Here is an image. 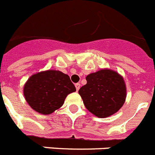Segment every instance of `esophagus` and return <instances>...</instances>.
Here are the masks:
<instances>
[{
	"instance_id": "1",
	"label": "esophagus",
	"mask_w": 155,
	"mask_h": 155,
	"mask_svg": "<svg viewBox=\"0 0 155 155\" xmlns=\"http://www.w3.org/2000/svg\"><path fill=\"white\" fill-rule=\"evenodd\" d=\"M75 86H76V91L79 90V88H80V83H76L75 84Z\"/></svg>"
}]
</instances>
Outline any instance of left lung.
Here are the masks:
<instances>
[{
	"mask_svg": "<svg viewBox=\"0 0 155 155\" xmlns=\"http://www.w3.org/2000/svg\"><path fill=\"white\" fill-rule=\"evenodd\" d=\"M86 84L79 93L88 110L98 117L117 112L125 102L126 86L122 76L110 69H101L88 75Z\"/></svg>",
	"mask_w": 155,
	"mask_h": 155,
	"instance_id": "8db88e82",
	"label": "left lung"
}]
</instances>
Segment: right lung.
<instances>
[{"instance_id":"1","label":"right lung","mask_w":155,"mask_h":155,"mask_svg":"<svg viewBox=\"0 0 155 155\" xmlns=\"http://www.w3.org/2000/svg\"><path fill=\"white\" fill-rule=\"evenodd\" d=\"M76 91L68 75L56 70L38 72L24 86V96L36 112L50 114L60 108L67 95Z\"/></svg>"}]
</instances>
